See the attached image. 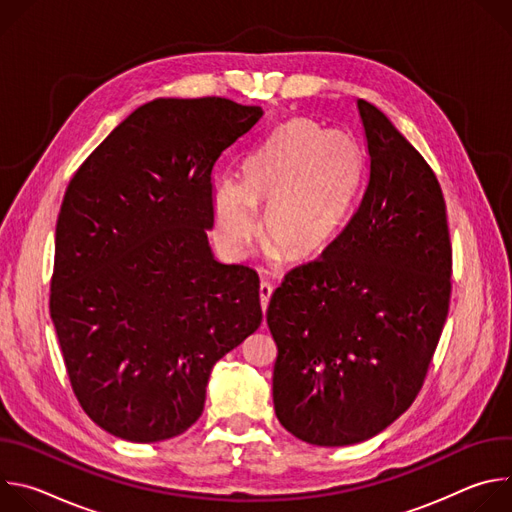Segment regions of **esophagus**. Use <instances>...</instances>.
<instances>
[{
  "instance_id": "34e87169",
  "label": "esophagus",
  "mask_w": 512,
  "mask_h": 512,
  "mask_svg": "<svg viewBox=\"0 0 512 512\" xmlns=\"http://www.w3.org/2000/svg\"><path fill=\"white\" fill-rule=\"evenodd\" d=\"M271 294H273V287H271V283L261 281V285H259V302H261V310H263V312H265V310H267V306H269Z\"/></svg>"
}]
</instances>
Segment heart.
<instances>
[{
	"label": "heart",
	"mask_w": 512,
	"mask_h": 512,
	"mask_svg": "<svg viewBox=\"0 0 512 512\" xmlns=\"http://www.w3.org/2000/svg\"><path fill=\"white\" fill-rule=\"evenodd\" d=\"M364 180L360 145L346 131L306 119L279 125L243 166L241 186L223 180L214 221L223 245L239 255L259 233L255 210H267L269 245L289 261H310L342 235Z\"/></svg>",
	"instance_id": "obj_1"
}]
</instances>
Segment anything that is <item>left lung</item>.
Listing matches in <instances>:
<instances>
[{
    "label": "left lung",
    "instance_id": "left-lung-1",
    "mask_svg": "<svg viewBox=\"0 0 512 512\" xmlns=\"http://www.w3.org/2000/svg\"><path fill=\"white\" fill-rule=\"evenodd\" d=\"M356 107L369 148L360 206L322 257L285 275L265 314L275 415L324 448L369 440L411 407L452 294L440 182L383 111Z\"/></svg>",
    "mask_w": 512,
    "mask_h": 512
}]
</instances>
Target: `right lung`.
<instances>
[{
  "label": "right lung",
  "instance_id": "add662e5",
  "mask_svg": "<svg viewBox=\"0 0 512 512\" xmlns=\"http://www.w3.org/2000/svg\"><path fill=\"white\" fill-rule=\"evenodd\" d=\"M263 117L221 97L156 99L72 176L50 318L85 413L135 444L184 433L206 383L261 324L259 275L216 261L212 168Z\"/></svg>",
  "mask_w": 512,
  "mask_h": 512
}]
</instances>
